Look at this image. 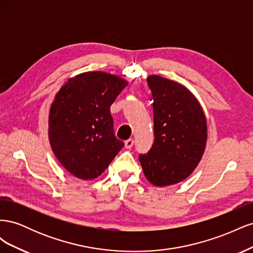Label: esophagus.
<instances>
[{"mask_svg": "<svg viewBox=\"0 0 253 253\" xmlns=\"http://www.w3.org/2000/svg\"><path fill=\"white\" fill-rule=\"evenodd\" d=\"M134 145V140L133 139H127L125 142V147L126 149H132V147Z\"/></svg>", "mask_w": 253, "mask_h": 253, "instance_id": "obj_1", "label": "esophagus"}]
</instances>
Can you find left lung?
I'll return each instance as SVG.
<instances>
[{
  "label": "left lung",
  "instance_id": "left-lung-1",
  "mask_svg": "<svg viewBox=\"0 0 253 253\" xmlns=\"http://www.w3.org/2000/svg\"><path fill=\"white\" fill-rule=\"evenodd\" d=\"M154 143L139 155L145 177L157 187L177 183L194 171L203 157L207 122L197 99L181 84L152 75Z\"/></svg>",
  "mask_w": 253,
  "mask_h": 253
}]
</instances>
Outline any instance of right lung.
<instances>
[{
	"label": "right lung",
	"mask_w": 253,
	"mask_h": 253,
	"mask_svg": "<svg viewBox=\"0 0 253 253\" xmlns=\"http://www.w3.org/2000/svg\"><path fill=\"white\" fill-rule=\"evenodd\" d=\"M126 85L114 75L89 72L68 80L56 95L49 142L61 165L76 177H98L125 145L115 136L110 108Z\"/></svg>",
	"instance_id": "obj_1"
}]
</instances>
